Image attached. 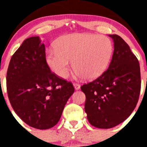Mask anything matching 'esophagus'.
Masks as SVG:
<instances>
[{"label":"esophagus","instance_id":"esophagus-1","mask_svg":"<svg viewBox=\"0 0 147 147\" xmlns=\"http://www.w3.org/2000/svg\"><path fill=\"white\" fill-rule=\"evenodd\" d=\"M74 87H75V89L76 90H80V84H78V83H74Z\"/></svg>","mask_w":147,"mask_h":147}]
</instances>
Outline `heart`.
Returning <instances> with one entry per match:
<instances>
[{"label": "heart", "mask_w": 147, "mask_h": 147, "mask_svg": "<svg viewBox=\"0 0 147 147\" xmlns=\"http://www.w3.org/2000/svg\"><path fill=\"white\" fill-rule=\"evenodd\" d=\"M55 48L46 53V63L55 75L65 78L72 60L75 75L94 80L106 70L113 53V44L107 37L91 33H72L60 38Z\"/></svg>", "instance_id": "b5f03b06"}]
</instances>
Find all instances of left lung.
I'll list each match as a JSON object with an SVG mask.
<instances>
[{"label":"left lung","instance_id":"1","mask_svg":"<svg viewBox=\"0 0 147 147\" xmlns=\"http://www.w3.org/2000/svg\"><path fill=\"white\" fill-rule=\"evenodd\" d=\"M114 53L109 67L93 82L84 84V111L90 124L109 129L127 119L134 111L141 90L140 67L129 46L117 35H109Z\"/></svg>","mask_w":147,"mask_h":147}]
</instances>
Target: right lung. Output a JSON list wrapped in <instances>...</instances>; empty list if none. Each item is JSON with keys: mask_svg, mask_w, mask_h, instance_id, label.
I'll return each instance as SVG.
<instances>
[{"mask_svg": "<svg viewBox=\"0 0 147 147\" xmlns=\"http://www.w3.org/2000/svg\"><path fill=\"white\" fill-rule=\"evenodd\" d=\"M6 85L15 112L25 123L38 129H47L57 124L75 92L72 82L50 71L45 45L38 36L25 40L12 56Z\"/></svg>", "mask_w": 147, "mask_h": 147, "instance_id": "right-lung-1", "label": "right lung"}]
</instances>
